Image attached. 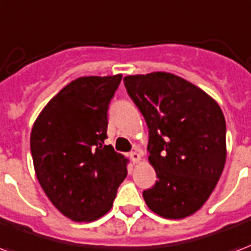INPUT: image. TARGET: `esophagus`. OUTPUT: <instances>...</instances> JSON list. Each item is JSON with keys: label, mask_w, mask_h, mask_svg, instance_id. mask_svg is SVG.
Listing matches in <instances>:
<instances>
[{"label": "esophagus", "mask_w": 251, "mask_h": 251, "mask_svg": "<svg viewBox=\"0 0 251 251\" xmlns=\"http://www.w3.org/2000/svg\"><path fill=\"white\" fill-rule=\"evenodd\" d=\"M129 157H131V160L133 161V164H137L141 160V156L139 152H131V153H129Z\"/></svg>", "instance_id": "34e87169"}]
</instances>
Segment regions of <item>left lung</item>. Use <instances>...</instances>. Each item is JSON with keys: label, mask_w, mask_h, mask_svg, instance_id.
I'll return each instance as SVG.
<instances>
[{"label": "left lung", "mask_w": 251, "mask_h": 251, "mask_svg": "<svg viewBox=\"0 0 251 251\" xmlns=\"http://www.w3.org/2000/svg\"><path fill=\"white\" fill-rule=\"evenodd\" d=\"M123 80L150 129L148 160L157 181L143 192L144 201L164 218L188 217L206 202L225 167L221 108L201 88L171 73Z\"/></svg>", "instance_id": "obj_1"}]
</instances>
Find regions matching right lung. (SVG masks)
I'll return each mask as SVG.
<instances>
[{"mask_svg":"<svg viewBox=\"0 0 251 251\" xmlns=\"http://www.w3.org/2000/svg\"><path fill=\"white\" fill-rule=\"evenodd\" d=\"M122 74L82 76L49 101L34 122V171L51 204L70 220L95 221L114 204L127 176L123 154L107 139V111Z\"/></svg>","mask_w":251,"mask_h":251,"instance_id":"obj_1","label":"right lung"}]
</instances>
